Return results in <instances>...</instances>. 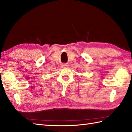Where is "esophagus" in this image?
I'll list each match as a JSON object with an SVG mask.
<instances>
[{
  "label": "esophagus",
  "mask_w": 132,
  "mask_h": 132,
  "mask_svg": "<svg viewBox=\"0 0 132 132\" xmlns=\"http://www.w3.org/2000/svg\"><path fill=\"white\" fill-rule=\"evenodd\" d=\"M68 66H69L68 64H63L62 65V68H68Z\"/></svg>",
  "instance_id": "34e87169"
}]
</instances>
